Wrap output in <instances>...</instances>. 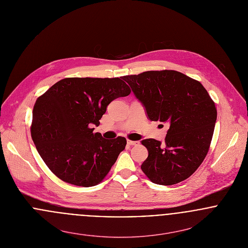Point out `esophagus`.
<instances>
[{
	"instance_id": "1",
	"label": "esophagus",
	"mask_w": 248,
	"mask_h": 248,
	"mask_svg": "<svg viewBox=\"0 0 248 248\" xmlns=\"http://www.w3.org/2000/svg\"><path fill=\"white\" fill-rule=\"evenodd\" d=\"M127 143H128V145H131V146H135V145H139L140 144V141H133V140H127Z\"/></svg>"
}]
</instances>
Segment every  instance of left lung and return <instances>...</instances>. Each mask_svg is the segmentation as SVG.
I'll list each match as a JSON object with an SVG mask.
<instances>
[{
    "mask_svg": "<svg viewBox=\"0 0 248 248\" xmlns=\"http://www.w3.org/2000/svg\"><path fill=\"white\" fill-rule=\"evenodd\" d=\"M151 121L168 122L165 144L143 140L148 157L143 173L160 185L192 176L205 158L212 140L217 109L204 87L176 71H151L122 77Z\"/></svg>",
    "mask_w": 248,
    "mask_h": 248,
    "instance_id": "8db88e82",
    "label": "left lung"
}]
</instances>
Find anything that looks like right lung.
Returning <instances> with one entry per match:
<instances>
[{
  "instance_id": "right-lung-1",
  "label": "right lung",
  "mask_w": 248,
  "mask_h": 248,
  "mask_svg": "<svg viewBox=\"0 0 248 248\" xmlns=\"http://www.w3.org/2000/svg\"><path fill=\"white\" fill-rule=\"evenodd\" d=\"M131 93L120 78H65L36 100L31 137L49 170L65 182L91 187L106 177L126 139L93 133L107 107Z\"/></svg>"
}]
</instances>
